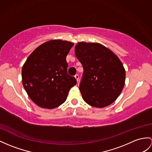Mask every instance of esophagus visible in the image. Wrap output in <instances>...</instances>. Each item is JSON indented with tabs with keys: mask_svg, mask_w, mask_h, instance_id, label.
I'll return each instance as SVG.
<instances>
[{
	"mask_svg": "<svg viewBox=\"0 0 152 152\" xmlns=\"http://www.w3.org/2000/svg\"><path fill=\"white\" fill-rule=\"evenodd\" d=\"M75 79H76V80L77 81V83H78V81H79V75H75Z\"/></svg>",
	"mask_w": 152,
	"mask_h": 152,
	"instance_id": "esophagus-1",
	"label": "esophagus"
}]
</instances>
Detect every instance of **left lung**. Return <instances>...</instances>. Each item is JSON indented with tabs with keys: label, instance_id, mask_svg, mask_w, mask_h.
Here are the masks:
<instances>
[{
	"label": "left lung",
	"instance_id": "obj_1",
	"mask_svg": "<svg viewBox=\"0 0 152 152\" xmlns=\"http://www.w3.org/2000/svg\"><path fill=\"white\" fill-rule=\"evenodd\" d=\"M75 53L84 68L79 86L84 101L96 108L110 105L120 95L125 84L126 72L120 59L97 42H78Z\"/></svg>",
	"mask_w": 152,
	"mask_h": 152
}]
</instances>
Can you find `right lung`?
Instances as JSON below:
<instances>
[{
    "instance_id": "right-lung-1",
    "label": "right lung",
    "mask_w": 152,
    "mask_h": 152,
    "mask_svg": "<svg viewBox=\"0 0 152 152\" xmlns=\"http://www.w3.org/2000/svg\"><path fill=\"white\" fill-rule=\"evenodd\" d=\"M73 43L51 40L38 46L29 55L22 69L26 91L40 108L53 109L63 104L71 88L77 84L67 73L66 58Z\"/></svg>"
}]
</instances>
